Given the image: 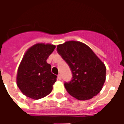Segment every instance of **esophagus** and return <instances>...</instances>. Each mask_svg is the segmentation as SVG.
<instances>
[{"label": "esophagus", "instance_id": "esophagus-1", "mask_svg": "<svg viewBox=\"0 0 124 124\" xmlns=\"http://www.w3.org/2000/svg\"><path fill=\"white\" fill-rule=\"evenodd\" d=\"M58 80H61V79H62V76H61L60 74L58 75Z\"/></svg>", "mask_w": 124, "mask_h": 124}]
</instances>
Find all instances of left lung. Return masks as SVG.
Returning a JSON list of instances; mask_svg holds the SVG:
<instances>
[{"label": "left lung", "instance_id": "1", "mask_svg": "<svg viewBox=\"0 0 124 124\" xmlns=\"http://www.w3.org/2000/svg\"><path fill=\"white\" fill-rule=\"evenodd\" d=\"M57 51L72 73V80L64 83L71 96L79 100H87L101 91L106 68L89 46L78 41H68L58 45Z\"/></svg>", "mask_w": 124, "mask_h": 124}]
</instances>
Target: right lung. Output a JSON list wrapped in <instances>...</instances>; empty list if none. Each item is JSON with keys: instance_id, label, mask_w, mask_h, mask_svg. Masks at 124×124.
I'll return each mask as SVG.
<instances>
[{"instance_id": "add662e5", "label": "right lung", "mask_w": 124, "mask_h": 124, "mask_svg": "<svg viewBox=\"0 0 124 124\" xmlns=\"http://www.w3.org/2000/svg\"><path fill=\"white\" fill-rule=\"evenodd\" d=\"M55 48L50 44L38 43L26 52L16 76L17 86L24 95L38 100L52 92L57 76L51 72V66L46 60Z\"/></svg>"}]
</instances>
